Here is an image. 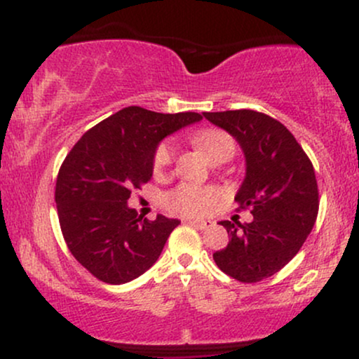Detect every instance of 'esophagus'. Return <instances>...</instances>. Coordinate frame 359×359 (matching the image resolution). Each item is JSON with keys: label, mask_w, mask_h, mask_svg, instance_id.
<instances>
[{"label": "esophagus", "mask_w": 359, "mask_h": 359, "mask_svg": "<svg viewBox=\"0 0 359 359\" xmlns=\"http://www.w3.org/2000/svg\"><path fill=\"white\" fill-rule=\"evenodd\" d=\"M187 222H189V224H191V226H196V228H199V229L211 228V226L214 224V222L209 221V219H189Z\"/></svg>", "instance_id": "obj_1"}]
</instances>
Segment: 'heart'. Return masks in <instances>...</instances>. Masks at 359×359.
<instances>
[{"label":"heart","instance_id":"obj_1","mask_svg":"<svg viewBox=\"0 0 359 359\" xmlns=\"http://www.w3.org/2000/svg\"><path fill=\"white\" fill-rule=\"evenodd\" d=\"M194 143L205 151L214 162L226 158L234 154V142L226 131L216 130V128H208V130H199L194 133ZM175 156V143L172 140H165L156 147L154 154V167L155 175H163L170 168ZM219 199V191L214 187H199L194 184H182L172 191L165 197V204L170 211H175L185 216H201V214L209 212L214 204Z\"/></svg>","mask_w":359,"mask_h":359}]
</instances>
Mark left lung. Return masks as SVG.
Here are the masks:
<instances>
[{"mask_svg":"<svg viewBox=\"0 0 359 359\" xmlns=\"http://www.w3.org/2000/svg\"><path fill=\"white\" fill-rule=\"evenodd\" d=\"M238 140L246 156V177L236 201L253 221H221L229 234L226 248L212 255L229 277L255 283L290 262L319 212L316 172L306 151L282 123L253 109L203 113Z\"/></svg>","mask_w":359,"mask_h":359,"instance_id":"left-lung-1","label":"left lung"}]
</instances>
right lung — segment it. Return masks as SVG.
Masks as SVG:
<instances>
[{
	"mask_svg": "<svg viewBox=\"0 0 359 359\" xmlns=\"http://www.w3.org/2000/svg\"><path fill=\"white\" fill-rule=\"evenodd\" d=\"M199 119L191 111L128 106L86 131L65 156L55 184L60 229L74 258L97 280L121 285L158 259L180 221L142 219L128 199L151 179L160 140Z\"/></svg>",
	"mask_w": 359,
	"mask_h": 359,
	"instance_id": "right-lung-1",
	"label": "right lung"
}]
</instances>
